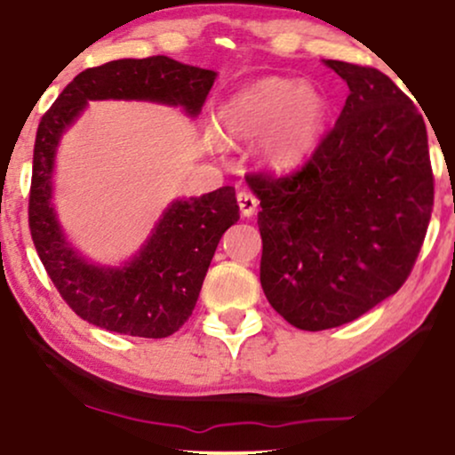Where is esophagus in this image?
<instances>
[{
	"label": "esophagus",
	"mask_w": 455,
	"mask_h": 455,
	"mask_svg": "<svg viewBox=\"0 0 455 455\" xmlns=\"http://www.w3.org/2000/svg\"><path fill=\"white\" fill-rule=\"evenodd\" d=\"M237 204H239L241 216H245V218L254 216V212H256V208H258V199L254 197V195L247 193V191L237 193Z\"/></svg>",
	"instance_id": "34e87169"
}]
</instances>
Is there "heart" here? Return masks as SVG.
<instances>
[{"label": "heart", "instance_id": "obj_1", "mask_svg": "<svg viewBox=\"0 0 455 455\" xmlns=\"http://www.w3.org/2000/svg\"><path fill=\"white\" fill-rule=\"evenodd\" d=\"M218 130L231 142L256 140V155L270 170H291L317 151L327 130L325 96L300 79L267 77L233 94L218 108ZM220 136L212 145L222 151Z\"/></svg>", "mask_w": 455, "mask_h": 455}]
</instances>
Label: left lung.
<instances>
[{
  "label": "left lung",
  "mask_w": 455,
  "mask_h": 455,
  "mask_svg": "<svg viewBox=\"0 0 455 455\" xmlns=\"http://www.w3.org/2000/svg\"><path fill=\"white\" fill-rule=\"evenodd\" d=\"M350 94L296 174L247 176L260 199V283L287 323L321 331L359 319L405 283L433 212L422 115L371 67L323 60Z\"/></svg>",
  "instance_id": "8db88e82"
}]
</instances>
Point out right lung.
<instances>
[{
  "instance_id": "1",
  "label": "right lung",
  "mask_w": 455,
  "mask_h": 455,
  "mask_svg": "<svg viewBox=\"0 0 455 455\" xmlns=\"http://www.w3.org/2000/svg\"><path fill=\"white\" fill-rule=\"evenodd\" d=\"M216 71L168 56L122 59L79 73L37 128L28 227L52 283L88 323L138 338H168L197 304L218 241L239 220L233 187L182 197L161 212L145 243L122 264L85 258L67 239L54 204V170L62 136L90 100H145L178 107L195 119Z\"/></svg>"
}]
</instances>
